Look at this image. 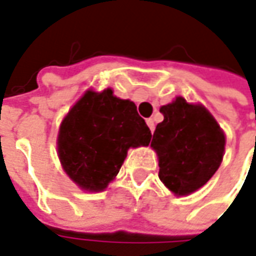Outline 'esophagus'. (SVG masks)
<instances>
[{"label": "esophagus", "instance_id": "1", "mask_svg": "<svg viewBox=\"0 0 256 256\" xmlns=\"http://www.w3.org/2000/svg\"><path fill=\"white\" fill-rule=\"evenodd\" d=\"M146 124H148L150 132L155 131V122H154V120H152V118H149V120H146Z\"/></svg>", "mask_w": 256, "mask_h": 256}]
</instances>
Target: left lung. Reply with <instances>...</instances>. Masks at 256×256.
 I'll return each mask as SVG.
<instances>
[{"label": "left lung", "instance_id": "8db88e82", "mask_svg": "<svg viewBox=\"0 0 256 256\" xmlns=\"http://www.w3.org/2000/svg\"><path fill=\"white\" fill-rule=\"evenodd\" d=\"M164 121L156 125L150 146L159 158V179L176 196L204 186L220 168L226 135L214 116L183 97L160 107Z\"/></svg>", "mask_w": 256, "mask_h": 256}]
</instances>
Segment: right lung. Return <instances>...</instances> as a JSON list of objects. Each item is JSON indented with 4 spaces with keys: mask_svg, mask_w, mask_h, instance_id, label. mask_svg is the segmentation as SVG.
I'll return each mask as SVG.
<instances>
[{
    "mask_svg": "<svg viewBox=\"0 0 256 256\" xmlns=\"http://www.w3.org/2000/svg\"><path fill=\"white\" fill-rule=\"evenodd\" d=\"M150 130L136 106L111 88L88 90L62 121L58 154L64 172L87 192H102L116 179L130 148L148 146Z\"/></svg>",
    "mask_w": 256,
    "mask_h": 256,
    "instance_id": "add662e5",
    "label": "right lung"
}]
</instances>
